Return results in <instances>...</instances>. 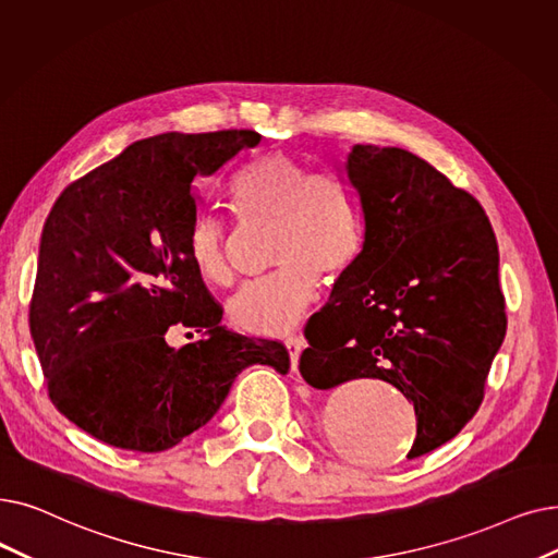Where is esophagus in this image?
<instances>
[{
    "mask_svg": "<svg viewBox=\"0 0 558 558\" xmlns=\"http://www.w3.org/2000/svg\"><path fill=\"white\" fill-rule=\"evenodd\" d=\"M284 347H287V351H289V360H292V369H296V367H299V355H301V351H303V347H305L303 337L296 335V332L287 335V337H284Z\"/></svg>",
    "mask_w": 558,
    "mask_h": 558,
    "instance_id": "esophagus-1",
    "label": "esophagus"
}]
</instances>
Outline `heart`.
Segmentation results:
<instances>
[{"label": "heart", "instance_id": "1", "mask_svg": "<svg viewBox=\"0 0 558 558\" xmlns=\"http://www.w3.org/2000/svg\"><path fill=\"white\" fill-rule=\"evenodd\" d=\"M244 221H274L278 269L246 282L230 301L236 328L282 335L292 328L322 284L353 271L367 244V219L357 189L335 171L314 173L305 161L276 153L241 171L232 186ZM189 257L211 284H228L230 234L216 214H201L189 230Z\"/></svg>", "mask_w": 558, "mask_h": 558}]
</instances>
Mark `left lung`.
I'll return each instance as SVG.
<instances>
[{
	"instance_id": "left-lung-1",
	"label": "left lung",
	"mask_w": 558,
	"mask_h": 558,
	"mask_svg": "<svg viewBox=\"0 0 558 558\" xmlns=\"http://www.w3.org/2000/svg\"><path fill=\"white\" fill-rule=\"evenodd\" d=\"M347 173L367 244L310 319L299 369L319 390L395 385L415 405L417 458L458 435L486 392L506 335L497 239L472 193L413 153L353 145Z\"/></svg>"
}]
</instances>
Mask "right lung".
<instances>
[{
  "label": "right lung",
  "instance_id": "right-lung-1",
  "mask_svg": "<svg viewBox=\"0 0 558 558\" xmlns=\"http://www.w3.org/2000/svg\"><path fill=\"white\" fill-rule=\"evenodd\" d=\"M253 130L159 134L63 189L47 216L29 328L61 415L105 445L157 453L205 426L251 365L289 369L278 339L221 326L189 257L193 182L239 150ZM208 335L173 350L168 327Z\"/></svg>",
  "mask_w": 558,
  "mask_h": 558
}]
</instances>
